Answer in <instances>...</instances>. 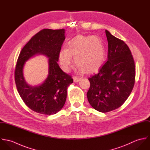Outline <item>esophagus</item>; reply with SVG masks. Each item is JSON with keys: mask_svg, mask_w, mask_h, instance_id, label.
Returning a JSON list of instances; mask_svg holds the SVG:
<instances>
[{"mask_svg": "<svg viewBox=\"0 0 150 150\" xmlns=\"http://www.w3.org/2000/svg\"><path fill=\"white\" fill-rule=\"evenodd\" d=\"M81 80L80 78H79L77 77H73V80H74V83H78L79 81H80Z\"/></svg>", "mask_w": 150, "mask_h": 150, "instance_id": "obj_1", "label": "esophagus"}]
</instances>
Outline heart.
Instances as JSON below:
<instances>
[{
  "label": "heart",
  "mask_w": 150,
  "mask_h": 150,
  "mask_svg": "<svg viewBox=\"0 0 150 150\" xmlns=\"http://www.w3.org/2000/svg\"><path fill=\"white\" fill-rule=\"evenodd\" d=\"M74 58L75 64L80 71L93 73L103 64L105 49L102 41L97 36L79 35L62 48L59 53V61L64 71L70 70Z\"/></svg>",
  "instance_id": "obj_1"
}]
</instances>
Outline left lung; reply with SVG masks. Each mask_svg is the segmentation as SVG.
<instances>
[{
  "instance_id": "1",
  "label": "left lung",
  "mask_w": 150,
  "mask_h": 150,
  "mask_svg": "<svg viewBox=\"0 0 150 150\" xmlns=\"http://www.w3.org/2000/svg\"><path fill=\"white\" fill-rule=\"evenodd\" d=\"M108 42L107 61L99 73L89 78L86 93L91 106L102 112L121 106L134 84L135 64L128 46L106 30Z\"/></svg>"
}]
</instances>
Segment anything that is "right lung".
I'll use <instances>...</instances> for the list:
<instances>
[{
	"instance_id": "right-lung-1",
	"label": "right lung",
	"mask_w": 150,
	"mask_h": 150,
	"mask_svg": "<svg viewBox=\"0 0 150 150\" xmlns=\"http://www.w3.org/2000/svg\"><path fill=\"white\" fill-rule=\"evenodd\" d=\"M64 29H44L39 32L22 49L15 69V81L18 92L25 105L32 110L50 115L64 107L68 86L73 79L60 68L57 62L65 39ZM36 54L49 58V74L42 84L31 86L25 81L23 69L25 62Z\"/></svg>"
}]
</instances>
